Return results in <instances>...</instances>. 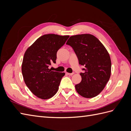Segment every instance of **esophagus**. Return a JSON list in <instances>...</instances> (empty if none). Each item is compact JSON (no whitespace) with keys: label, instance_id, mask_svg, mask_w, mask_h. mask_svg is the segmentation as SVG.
Masks as SVG:
<instances>
[{"label":"esophagus","instance_id":"1","mask_svg":"<svg viewBox=\"0 0 131 131\" xmlns=\"http://www.w3.org/2000/svg\"><path fill=\"white\" fill-rule=\"evenodd\" d=\"M66 74L67 75H69V76H72V75H73V74H74V73H66Z\"/></svg>","mask_w":131,"mask_h":131}]
</instances>
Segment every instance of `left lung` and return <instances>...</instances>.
<instances>
[{
	"mask_svg": "<svg viewBox=\"0 0 131 131\" xmlns=\"http://www.w3.org/2000/svg\"><path fill=\"white\" fill-rule=\"evenodd\" d=\"M66 44L73 47L79 64L85 66V72L80 73L81 81L75 86L77 92L87 98L97 96L110 77L112 63L108 51L96 37L90 34L72 35Z\"/></svg>",
	"mask_w": 131,
	"mask_h": 131,
	"instance_id": "1",
	"label": "left lung"
}]
</instances>
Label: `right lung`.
<instances>
[{"instance_id": "1", "label": "right lung", "mask_w": 131, "mask_h": 131, "mask_svg": "<svg viewBox=\"0 0 131 131\" xmlns=\"http://www.w3.org/2000/svg\"><path fill=\"white\" fill-rule=\"evenodd\" d=\"M69 35L54 34L39 37L27 49L23 58L22 73L26 85L35 96L42 100L52 97L58 91L64 73L51 71L56 63L57 52Z\"/></svg>"}]
</instances>
